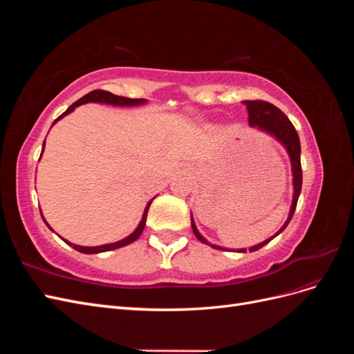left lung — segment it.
<instances>
[{
  "label": "left lung",
  "mask_w": 354,
  "mask_h": 354,
  "mask_svg": "<svg viewBox=\"0 0 354 354\" xmlns=\"http://www.w3.org/2000/svg\"><path fill=\"white\" fill-rule=\"evenodd\" d=\"M246 104V109H248V116H250V125L252 127H259L260 130L269 133L272 136H274L277 140H279L289 153V158H291V165H292V176H294V199H292V205H291V211H289V217L285 221V224L282 226V229L277 232L274 236H277L281 232H283V229L288 226L289 221H291L294 211L297 208V202H298V196L299 192H301V185H303V169H301V159H299V155H301V146H299V138H298V133L295 131V128L292 125V122L288 120V116L279 109L276 108L274 104L264 102V100H245L243 102ZM192 229H194L195 236L202 242V243H208L205 241V238L201 236V233L198 232L195 221L192 218ZM273 236V238H274ZM273 238L267 239L259 245L251 246L250 251H257L263 248L266 243H269ZM209 246L216 250H223V251H230L226 248H220V246L211 245ZM238 252H246V250H239Z\"/></svg>",
  "instance_id": "1"
}]
</instances>
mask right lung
<instances>
[{"label": "right lung", "instance_id": "obj_1", "mask_svg": "<svg viewBox=\"0 0 354 354\" xmlns=\"http://www.w3.org/2000/svg\"><path fill=\"white\" fill-rule=\"evenodd\" d=\"M88 102L108 103V104H115V106H136V104L145 103L146 100H145V99H128V97H121V95H115V94H112V93H109V91H104V90H94V91H91V93H88V94H85L84 97H81L80 100H77L73 104H71L69 108H68L65 112H63L53 124H56V122L60 120V118H63L65 115L71 113L75 108H78L80 104L88 103ZM44 145H46V140H44ZM42 151H44V146H42ZM41 153H42V152H41ZM151 203H152V201L149 202L147 205H146L145 212H143V218H142L140 224H138V227L130 234V236H127V238L122 239V241H118V242H115V243H108V245H100V246H81V245H73V243H71V242H68V241H65V239H63V241H65L68 245H72L73 250H77V251L84 252V254H97V252H106V251H112V250H116V248H121V246H125V245H128V243L134 242V241L142 234V232H143V229H145V224H146L147 211H149V207H151ZM44 221H46V220H44ZM46 224H47V223H46ZM47 226H48V224H47ZM48 227H50V226H48ZM50 229H51V227H50ZM51 230H53V229H51Z\"/></svg>", "mask_w": 354, "mask_h": 354}]
</instances>
